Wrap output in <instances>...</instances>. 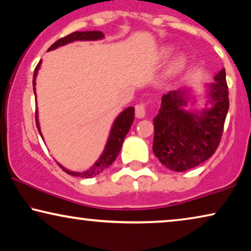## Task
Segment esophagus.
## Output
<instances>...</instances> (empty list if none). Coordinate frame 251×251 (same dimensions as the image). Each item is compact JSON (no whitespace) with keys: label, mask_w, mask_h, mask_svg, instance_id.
Returning a JSON list of instances; mask_svg holds the SVG:
<instances>
[{"label":"esophagus","mask_w":251,"mask_h":251,"mask_svg":"<svg viewBox=\"0 0 251 251\" xmlns=\"http://www.w3.org/2000/svg\"><path fill=\"white\" fill-rule=\"evenodd\" d=\"M135 116L137 118H144L145 117V106L144 104H137L135 106Z\"/></svg>","instance_id":"1"}]
</instances>
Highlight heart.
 <instances>
[{
    "mask_svg": "<svg viewBox=\"0 0 251 251\" xmlns=\"http://www.w3.org/2000/svg\"><path fill=\"white\" fill-rule=\"evenodd\" d=\"M163 55H169L171 53V48L169 47H166L163 48ZM185 63V59L181 57V56H178V57H176L173 62H171L170 64V72H177V71H179L182 67V65H184Z\"/></svg>",
    "mask_w": 251,
    "mask_h": 251,
    "instance_id": "b5f03b06",
    "label": "heart"
}]
</instances>
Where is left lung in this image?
<instances>
[{
    "instance_id": "obj_1",
    "label": "left lung",
    "mask_w": 251,
    "mask_h": 251,
    "mask_svg": "<svg viewBox=\"0 0 251 251\" xmlns=\"http://www.w3.org/2000/svg\"><path fill=\"white\" fill-rule=\"evenodd\" d=\"M205 106L187 110L189 88H180L162 96L161 108L153 119V153L168 169L181 173L197 167L214 154L223 133L229 110L226 70L215 74L214 82L205 84ZM194 103V101H192Z\"/></svg>"
}]
</instances>
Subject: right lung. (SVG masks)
<instances>
[{
    "instance_id": "1",
    "label": "right lung",
    "mask_w": 251,
    "mask_h": 251,
    "mask_svg": "<svg viewBox=\"0 0 251 251\" xmlns=\"http://www.w3.org/2000/svg\"><path fill=\"white\" fill-rule=\"evenodd\" d=\"M103 38H104V35L101 31H75L73 33H70L69 36L64 37V38L58 39L57 42L54 43L50 48H48V51L54 50L58 47L65 46V45L71 44L73 42H91V40L92 42H95V40H100ZM40 65H42V61H40L38 63V65L36 66L35 73H33L32 87H33V93H35V96H36V78H37V75H38ZM134 116H135V109H134V107H128L123 110L122 113L115 118L113 125H111L109 136H108L107 143L104 145V149L101 153V155L99 156V159L97 160L95 164H93L91 168H89L88 170L78 173V171H72V170L66 169V168L63 167L62 164L58 162L57 164L65 171L66 174L74 176V177L93 178L96 177V176L100 175L102 171L106 170L107 168H109L111 166V163H113L116 160V158L118 156L119 152H121L123 142H124V138L127 135V133L129 132L130 126L133 124ZM36 124H37V128H38L40 136L43 137V134L40 132V125L38 121V109H36Z\"/></svg>"
}]
</instances>
